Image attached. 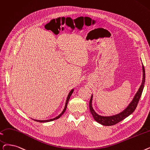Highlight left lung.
<instances>
[{
  "label": "left lung",
  "instance_id": "1",
  "mask_svg": "<svg viewBox=\"0 0 150 150\" xmlns=\"http://www.w3.org/2000/svg\"><path fill=\"white\" fill-rule=\"evenodd\" d=\"M142 69H143V80L142 83L140 85L137 93L135 95L133 100L132 102L129 103V105L127 107V108L123 110V111L118 114L110 116H100L97 114L93 108L92 106V100H93V94L91 96V99L89 101V110L90 112L92 114L94 119L99 124L103 126H113L116 125V124L118 123L119 122L121 121L124 119L127 118L130 115H131L135 110L137 104L139 103V101L140 100V97L142 96L143 90H144L145 82V71L144 65L142 64Z\"/></svg>",
  "mask_w": 150,
  "mask_h": 150
}]
</instances>
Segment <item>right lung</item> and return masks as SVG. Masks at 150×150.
Masks as SVG:
<instances>
[{
	"label": "right lung",
	"instance_id": "obj_1",
	"mask_svg": "<svg viewBox=\"0 0 150 150\" xmlns=\"http://www.w3.org/2000/svg\"><path fill=\"white\" fill-rule=\"evenodd\" d=\"M74 89H71V90L70 91V93H69V95H68V96H67V100H66V105H65V107H64V110H63V111L62 112V113H61L60 115H59L57 116H56V118H53V119H50V120H35V121H37V122H50V121H54V120H57L58 118H59L60 117L64 114V113L65 112V111H66V108H67V103H68V102H69V99H70V97L71 95L72 94V93H73V92H74Z\"/></svg>",
	"mask_w": 150,
	"mask_h": 150
}]
</instances>
